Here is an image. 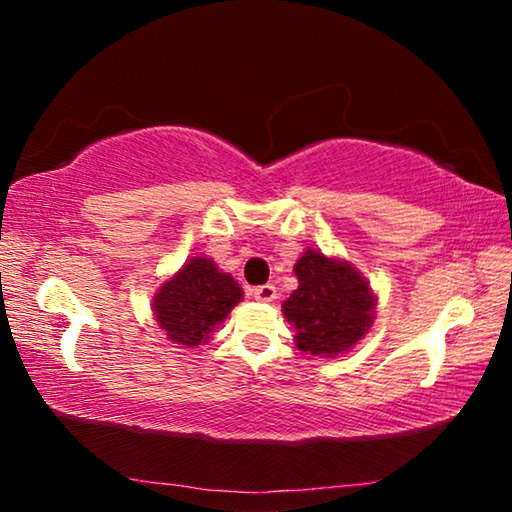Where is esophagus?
I'll use <instances>...</instances> for the list:
<instances>
[{
    "label": "esophagus",
    "instance_id": "obj_1",
    "mask_svg": "<svg viewBox=\"0 0 512 512\" xmlns=\"http://www.w3.org/2000/svg\"><path fill=\"white\" fill-rule=\"evenodd\" d=\"M253 296H255V300H259V302H273L275 296H277L275 284H262V287H255V289H253Z\"/></svg>",
    "mask_w": 512,
    "mask_h": 512
}]
</instances>
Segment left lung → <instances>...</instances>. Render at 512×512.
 <instances>
[{
	"instance_id": "left-lung-1",
	"label": "left lung",
	"mask_w": 512,
	"mask_h": 512,
	"mask_svg": "<svg viewBox=\"0 0 512 512\" xmlns=\"http://www.w3.org/2000/svg\"><path fill=\"white\" fill-rule=\"evenodd\" d=\"M300 287L284 302V316L296 325V345L302 352L334 354L352 348L372 325L368 282L350 264L307 250L296 268Z\"/></svg>"
}]
</instances>
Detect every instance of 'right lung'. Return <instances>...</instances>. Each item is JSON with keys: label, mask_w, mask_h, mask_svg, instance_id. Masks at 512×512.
Segmentation results:
<instances>
[{"label": "right lung", "mask_w": 512, "mask_h": 512, "mask_svg": "<svg viewBox=\"0 0 512 512\" xmlns=\"http://www.w3.org/2000/svg\"><path fill=\"white\" fill-rule=\"evenodd\" d=\"M239 284L221 273L212 259L194 257L162 284L155 293L153 309L160 327L173 343L194 345L210 339V332L241 300Z\"/></svg>", "instance_id": "right-lung-1"}]
</instances>
